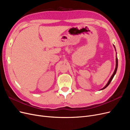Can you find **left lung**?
<instances>
[{
	"mask_svg": "<svg viewBox=\"0 0 130 130\" xmlns=\"http://www.w3.org/2000/svg\"><path fill=\"white\" fill-rule=\"evenodd\" d=\"M113 46H114V48H115V50L116 51V47H115V46L113 45ZM117 53H116V68H115V71H114V72H113V74L112 75V76H111V77H110V78H109V80H108V82L107 83V84L106 85V86H105L104 87H103V88H101L100 90H103V89H104L105 88H106V87H107V86L109 85V84H110V82H111V81L112 80V79H113V78L114 77V76H115V74H116V72H117V68H118V58H117Z\"/></svg>",
	"mask_w": 130,
	"mask_h": 130,
	"instance_id": "8db88e82",
	"label": "left lung"
}]
</instances>
